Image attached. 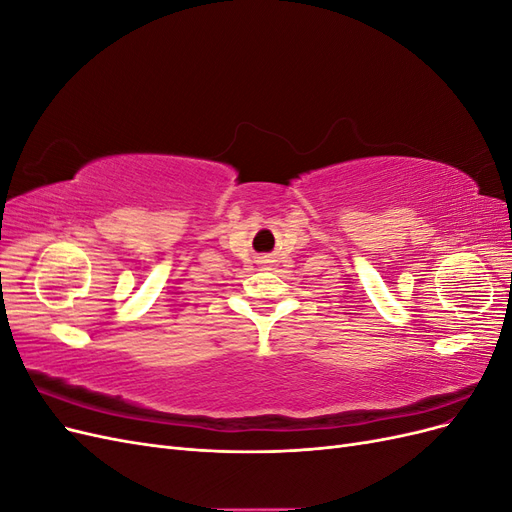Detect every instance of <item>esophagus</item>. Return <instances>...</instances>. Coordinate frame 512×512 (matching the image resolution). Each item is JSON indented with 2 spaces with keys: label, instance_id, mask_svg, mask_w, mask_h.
I'll use <instances>...</instances> for the list:
<instances>
[{
  "label": "esophagus",
  "instance_id": "34e87169",
  "mask_svg": "<svg viewBox=\"0 0 512 512\" xmlns=\"http://www.w3.org/2000/svg\"><path fill=\"white\" fill-rule=\"evenodd\" d=\"M258 262H271V260H269V256H260Z\"/></svg>",
  "mask_w": 512,
  "mask_h": 512
}]
</instances>
